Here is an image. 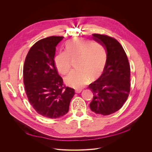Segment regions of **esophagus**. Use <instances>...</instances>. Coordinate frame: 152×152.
<instances>
[{
  "label": "esophagus",
  "mask_w": 152,
  "mask_h": 152,
  "mask_svg": "<svg viewBox=\"0 0 152 152\" xmlns=\"http://www.w3.org/2000/svg\"><path fill=\"white\" fill-rule=\"evenodd\" d=\"M81 91H82V90H80V89L75 90V93H80Z\"/></svg>",
  "instance_id": "34e87169"
}]
</instances>
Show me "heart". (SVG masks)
<instances>
[{"mask_svg": "<svg viewBox=\"0 0 152 152\" xmlns=\"http://www.w3.org/2000/svg\"><path fill=\"white\" fill-rule=\"evenodd\" d=\"M66 51L60 52L55 58V66L62 75L70 71L72 61L77 59L76 67L65 78L72 87L80 88L87 82L90 77H99L103 73L106 62L107 53L100 43L83 38H75L66 45Z\"/></svg>", "mask_w": 152, "mask_h": 152, "instance_id": "obj_1", "label": "heart"}]
</instances>
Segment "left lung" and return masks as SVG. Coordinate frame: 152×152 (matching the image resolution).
I'll list each match as a JSON object with an SVG mask.
<instances>
[{
    "label": "left lung",
    "instance_id": "1",
    "mask_svg": "<svg viewBox=\"0 0 152 152\" xmlns=\"http://www.w3.org/2000/svg\"><path fill=\"white\" fill-rule=\"evenodd\" d=\"M93 39L106 49L107 59L103 73L88 85L93 93L90 109L97 114H112L123 106L131 89L130 66L119 42L109 36L93 34Z\"/></svg>",
    "mask_w": 152,
    "mask_h": 152
}]
</instances>
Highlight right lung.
Listing matches in <instances>:
<instances>
[{
  "label": "right lung",
  "mask_w": 152,
  "mask_h": 152,
  "mask_svg": "<svg viewBox=\"0 0 152 152\" xmlns=\"http://www.w3.org/2000/svg\"><path fill=\"white\" fill-rule=\"evenodd\" d=\"M64 38L52 36L39 40L26 57L23 82L28 100L40 115L57 118L66 115L75 90L64 87L55 66L56 47Z\"/></svg>",
  "instance_id": "obj_1"
}]
</instances>
